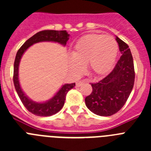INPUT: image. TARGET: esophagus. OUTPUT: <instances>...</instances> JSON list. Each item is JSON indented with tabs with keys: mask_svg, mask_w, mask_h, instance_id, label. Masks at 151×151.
I'll use <instances>...</instances> for the list:
<instances>
[{
	"mask_svg": "<svg viewBox=\"0 0 151 151\" xmlns=\"http://www.w3.org/2000/svg\"><path fill=\"white\" fill-rule=\"evenodd\" d=\"M87 82L86 80H81V81H78V82H76V87H80L81 85H83L84 83H85V82Z\"/></svg>",
	"mask_w": 151,
	"mask_h": 151,
	"instance_id": "obj_1",
	"label": "esophagus"
}]
</instances>
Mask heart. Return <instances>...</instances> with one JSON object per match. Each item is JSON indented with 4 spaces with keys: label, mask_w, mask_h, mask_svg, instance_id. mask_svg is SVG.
<instances>
[{
    "label": "heart",
    "mask_w": 151,
    "mask_h": 151,
    "mask_svg": "<svg viewBox=\"0 0 151 151\" xmlns=\"http://www.w3.org/2000/svg\"><path fill=\"white\" fill-rule=\"evenodd\" d=\"M118 44L110 36L90 34L78 40L69 60V66L74 71L88 65V70L94 76H103L113 67L118 54Z\"/></svg>",
    "instance_id": "b5f03b06"
}]
</instances>
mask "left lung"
<instances>
[{"label":"left lung","mask_w":151,"mask_h":151,"mask_svg":"<svg viewBox=\"0 0 151 151\" xmlns=\"http://www.w3.org/2000/svg\"><path fill=\"white\" fill-rule=\"evenodd\" d=\"M121 55L115 67L96 83H91L92 92L85 97L86 106L92 113L101 116L116 113L127 101L134 82L133 57L129 45L116 38Z\"/></svg>","instance_id":"obj_1"}]
</instances>
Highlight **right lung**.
Here are the masks:
<instances>
[{"instance_id": "right-lung-1", "label": "right lung", "mask_w": 151, "mask_h": 151, "mask_svg": "<svg viewBox=\"0 0 151 151\" xmlns=\"http://www.w3.org/2000/svg\"><path fill=\"white\" fill-rule=\"evenodd\" d=\"M69 35L65 30L41 31L39 32L34 35L32 37H31L29 39H28L17 51L15 61H14V66H13V83H14L15 89L18 94L19 97L20 98L25 107L34 115L38 116H50L57 113V112H59L63 106L66 94L70 89L73 88L76 86V83L63 85L59 91L48 101L44 103L34 102L24 94L19 82V65L21 57L24 54V52L26 51L31 45L38 43V42H41V41H54V42H57L65 46L69 40Z\"/></svg>"}]
</instances>
